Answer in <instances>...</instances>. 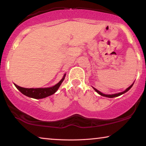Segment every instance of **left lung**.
<instances>
[{
  "mask_svg": "<svg viewBox=\"0 0 146 146\" xmlns=\"http://www.w3.org/2000/svg\"><path fill=\"white\" fill-rule=\"evenodd\" d=\"M133 85V83L132 84H131L130 86H129L128 88H127L125 90H124L123 92H119V93H117V94H103V93H102L101 92H100V91H98V90L97 89H96V88H94L93 87V88L94 89V90L97 93H98L100 95H101V96H105V97H108V98H114V97H117V96H120V95H121V94H124V93H125L126 92H127L129 90V89L131 88V87H132V86Z\"/></svg>",
  "mask_w": 146,
  "mask_h": 146,
  "instance_id": "8db88e82",
  "label": "left lung"
}]
</instances>
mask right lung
<instances>
[{
    "label": "right lung",
    "mask_w": 146,
    "mask_h": 146,
    "mask_svg": "<svg viewBox=\"0 0 146 146\" xmlns=\"http://www.w3.org/2000/svg\"><path fill=\"white\" fill-rule=\"evenodd\" d=\"M65 76L66 74L64 75L63 78L58 83L54 86L49 88H25L19 86L15 84V86L22 94H23L24 95L27 96L28 97L33 98L35 99H42L54 94L58 90V89L59 88L60 86L61 85V84L62 83L64 80Z\"/></svg>",
    "instance_id": "add662e5"
}]
</instances>
